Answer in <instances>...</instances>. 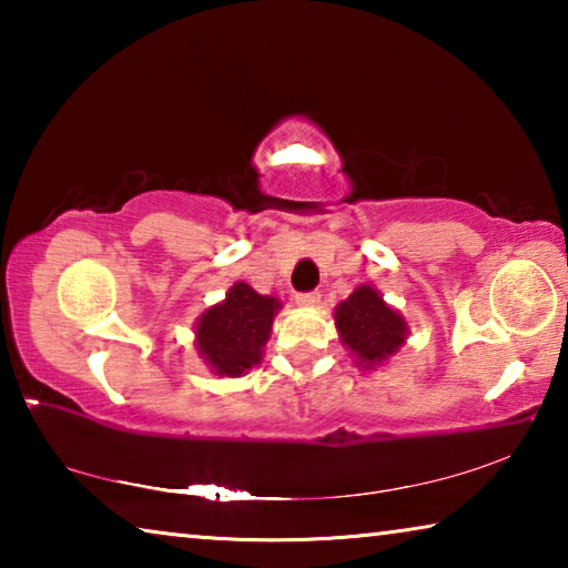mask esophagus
<instances>
[{
    "label": "esophagus",
    "instance_id": "34e87169",
    "mask_svg": "<svg viewBox=\"0 0 568 568\" xmlns=\"http://www.w3.org/2000/svg\"><path fill=\"white\" fill-rule=\"evenodd\" d=\"M295 303L301 307H315L321 303V293L318 291H311V293H297L295 295Z\"/></svg>",
    "mask_w": 568,
    "mask_h": 568
}]
</instances>
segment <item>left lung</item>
<instances>
[{
	"label": "left lung",
	"mask_w": 568,
	"mask_h": 568,
	"mask_svg": "<svg viewBox=\"0 0 568 568\" xmlns=\"http://www.w3.org/2000/svg\"><path fill=\"white\" fill-rule=\"evenodd\" d=\"M335 328L341 343L363 368H376L406 343L408 325L398 311L383 301L371 285H358L348 301L335 307Z\"/></svg>",
	"instance_id": "left-lung-1"
}]
</instances>
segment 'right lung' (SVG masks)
<instances>
[{
	"mask_svg": "<svg viewBox=\"0 0 568 568\" xmlns=\"http://www.w3.org/2000/svg\"><path fill=\"white\" fill-rule=\"evenodd\" d=\"M281 301L255 293L247 283L230 287L225 301L200 315L195 323V345L200 358L217 376L237 378L263 361Z\"/></svg>",
	"mask_w": 568,
	"mask_h": 568,
	"instance_id": "obj_1",
	"label": "right lung"
}]
</instances>
